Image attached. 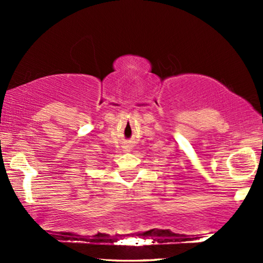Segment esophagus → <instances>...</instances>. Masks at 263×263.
<instances>
[{"label":"esophagus","instance_id":"esophagus-1","mask_svg":"<svg viewBox=\"0 0 263 263\" xmlns=\"http://www.w3.org/2000/svg\"><path fill=\"white\" fill-rule=\"evenodd\" d=\"M123 151H124V152H128L129 147H128V146H124V147H123Z\"/></svg>","mask_w":263,"mask_h":263}]
</instances>
